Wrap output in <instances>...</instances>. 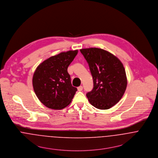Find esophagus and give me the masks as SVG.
I'll use <instances>...</instances> for the list:
<instances>
[{
	"label": "esophagus",
	"instance_id": "1",
	"mask_svg": "<svg viewBox=\"0 0 158 158\" xmlns=\"http://www.w3.org/2000/svg\"><path fill=\"white\" fill-rule=\"evenodd\" d=\"M77 89H78V91H82L83 89V87L82 86H79V87H77Z\"/></svg>",
	"mask_w": 158,
	"mask_h": 158
}]
</instances>
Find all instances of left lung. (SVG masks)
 Segmentation results:
<instances>
[{"mask_svg":"<svg viewBox=\"0 0 158 158\" xmlns=\"http://www.w3.org/2000/svg\"><path fill=\"white\" fill-rule=\"evenodd\" d=\"M88 64L93 88L86 96L89 103L100 110H107L122 98L127 85L125 69L121 60L101 48L80 50Z\"/></svg>","mask_w":158,"mask_h":158,"instance_id":"left-lung-1","label":"left lung"}]
</instances>
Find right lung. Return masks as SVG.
Listing matches in <instances>:
<instances>
[{
    "label": "right lung",
    "instance_id": "add662e5",
    "mask_svg": "<svg viewBox=\"0 0 158 158\" xmlns=\"http://www.w3.org/2000/svg\"><path fill=\"white\" fill-rule=\"evenodd\" d=\"M78 50L62 52L44 60L35 70L33 86L39 100L47 107L60 110L69 105L76 91L67 69Z\"/></svg>",
    "mask_w": 158,
    "mask_h": 158
}]
</instances>
